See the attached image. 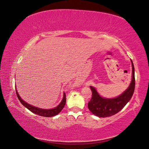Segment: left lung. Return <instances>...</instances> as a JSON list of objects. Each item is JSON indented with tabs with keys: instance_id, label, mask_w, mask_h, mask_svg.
Masks as SVG:
<instances>
[{
	"instance_id": "8db88e82",
	"label": "left lung",
	"mask_w": 149,
	"mask_h": 149,
	"mask_svg": "<svg viewBox=\"0 0 149 149\" xmlns=\"http://www.w3.org/2000/svg\"><path fill=\"white\" fill-rule=\"evenodd\" d=\"M132 63V80L128 88L120 96L114 98H106L102 97L97 92L96 89L93 86H90L92 92L91 100L88 104V108L93 114L96 116L104 118L109 117L116 114L126 106L134 94L135 87L134 68Z\"/></svg>"
}]
</instances>
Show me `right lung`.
<instances>
[{"instance_id":"right-lung-1","label":"right lung","mask_w":149,"mask_h":149,"mask_svg":"<svg viewBox=\"0 0 149 149\" xmlns=\"http://www.w3.org/2000/svg\"><path fill=\"white\" fill-rule=\"evenodd\" d=\"M17 89V88H16ZM16 92H17V95L18 98H19V101L21 102V103L23 104V105L26 107L27 109L29 110L31 112H32L33 113H34L35 114L39 115L41 116H44V117H52V116H54L55 115L58 114L59 112H61L62 109L64 108V106H65V102H66V96H65V94L63 93V99L59 104L56 107H55L54 108H52V109H43V108H39L38 107H35V106H33L31 104L26 103L25 101H24L23 99L21 98V96H19V93H18L17 90H16Z\"/></svg>"}]
</instances>
